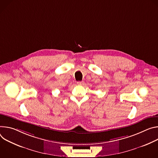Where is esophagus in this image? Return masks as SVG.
Segmentation results:
<instances>
[{
  "instance_id": "1",
  "label": "esophagus",
  "mask_w": 158,
  "mask_h": 158,
  "mask_svg": "<svg viewBox=\"0 0 158 158\" xmlns=\"http://www.w3.org/2000/svg\"><path fill=\"white\" fill-rule=\"evenodd\" d=\"M83 83H84L83 81H78L77 82V85H82Z\"/></svg>"
}]
</instances>
